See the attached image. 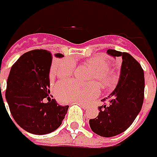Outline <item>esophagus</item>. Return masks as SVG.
<instances>
[{
  "label": "esophagus",
  "mask_w": 157,
  "mask_h": 157,
  "mask_svg": "<svg viewBox=\"0 0 157 157\" xmlns=\"http://www.w3.org/2000/svg\"><path fill=\"white\" fill-rule=\"evenodd\" d=\"M78 105H81L83 109H86V108L88 107V105H86V104H83V103H78Z\"/></svg>",
  "instance_id": "34e87169"
}]
</instances>
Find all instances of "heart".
Returning a JSON list of instances; mask_svg holds the SVG:
<instances>
[{
  "label": "heart",
  "mask_w": 157,
  "mask_h": 157,
  "mask_svg": "<svg viewBox=\"0 0 157 157\" xmlns=\"http://www.w3.org/2000/svg\"><path fill=\"white\" fill-rule=\"evenodd\" d=\"M86 64L92 69L89 80L93 82L81 83L75 80L61 81L55 87V92L59 100L62 101L86 103L98 96L100 93L97 82L104 87L113 84L114 76L109 70V64L101 57H93L88 59ZM76 64L72 59H66L60 63L57 69V75L61 78H69L75 73ZM96 82H95L94 81Z\"/></svg>",
  "instance_id": "heart-1"
}]
</instances>
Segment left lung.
Wrapping results in <instances>:
<instances>
[{
  "label": "left lung",
  "mask_w": 157,
  "mask_h": 157,
  "mask_svg": "<svg viewBox=\"0 0 157 157\" xmlns=\"http://www.w3.org/2000/svg\"><path fill=\"white\" fill-rule=\"evenodd\" d=\"M107 53L122 60L119 81L112 93L101 100H108V104L98 107V116L90 119L89 124L96 135L113 137L128 129L142 109L144 73L140 64L128 52L109 49Z\"/></svg>",
  "instance_id": "8db88e82"
}]
</instances>
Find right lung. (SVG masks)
<instances>
[{
  "instance_id": "obj_1",
  "label": "right lung",
  "mask_w": 157,
  "mask_h": 157,
  "mask_svg": "<svg viewBox=\"0 0 157 157\" xmlns=\"http://www.w3.org/2000/svg\"><path fill=\"white\" fill-rule=\"evenodd\" d=\"M55 57L64 55L57 53ZM52 61L49 51L31 50L13 64L7 79L6 97L12 117L20 127L34 135L57 130L69 109L50 97Z\"/></svg>"
}]
</instances>
